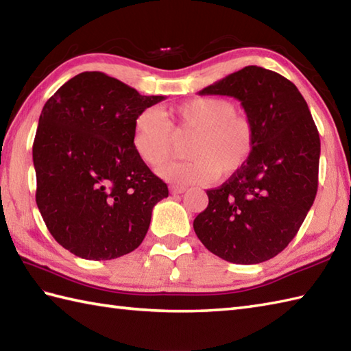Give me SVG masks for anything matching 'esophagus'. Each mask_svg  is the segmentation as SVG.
<instances>
[{
    "label": "esophagus",
    "instance_id": "1",
    "mask_svg": "<svg viewBox=\"0 0 351 351\" xmlns=\"http://www.w3.org/2000/svg\"><path fill=\"white\" fill-rule=\"evenodd\" d=\"M185 187H182V185H170V193L171 195H181V193H184Z\"/></svg>",
    "mask_w": 351,
    "mask_h": 351
}]
</instances>
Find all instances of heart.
<instances>
[{
    "label": "heart",
    "mask_w": 351,
    "mask_h": 351,
    "mask_svg": "<svg viewBox=\"0 0 351 351\" xmlns=\"http://www.w3.org/2000/svg\"><path fill=\"white\" fill-rule=\"evenodd\" d=\"M175 125L156 108H145L134 121L132 147L152 167L166 162L175 151L176 134H195L189 145L191 160L158 169L164 180L178 184L211 182L221 175L238 173L255 147V128L249 117L237 113L226 98H196L173 110Z\"/></svg>",
    "instance_id": "b5f03b06"
}]
</instances>
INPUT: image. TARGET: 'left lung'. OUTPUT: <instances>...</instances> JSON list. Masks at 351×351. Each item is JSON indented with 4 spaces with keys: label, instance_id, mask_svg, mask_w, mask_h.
<instances>
[{
    "label": "left lung",
    "instance_id": "left-lung-1",
    "mask_svg": "<svg viewBox=\"0 0 351 351\" xmlns=\"http://www.w3.org/2000/svg\"><path fill=\"white\" fill-rule=\"evenodd\" d=\"M241 102L255 128L247 164L220 187L193 221L197 238L219 258L259 264L299 232L318 189L319 136L308 104L278 72L245 66L200 90Z\"/></svg>",
    "mask_w": 351,
    "mask_h": 351
}]
</instances>
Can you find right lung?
<instances>
[{
	"label": "right lung",
	"instance_id": "1",
	"mask_svg": "<svg viewBox=\"0 0 351 351\" xmlns=\"http://www.w3.org/2000/svg\"><path fill=\"white\" fill-rule=\"evenodd\" d=\"M162 99L83 72L43 106L33 143L36 204L51 235L73 255L114 259L143 241L169 190L134 151L132 128L140 111Z\"/></svg>",
	"mask_w": 351,
	"mask_h": 351
}]
</instances>
